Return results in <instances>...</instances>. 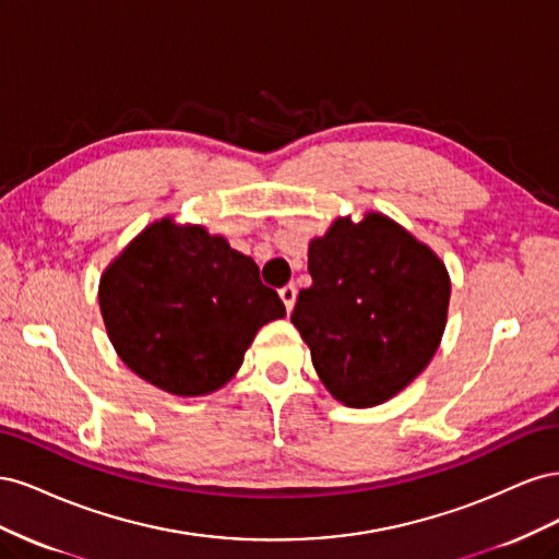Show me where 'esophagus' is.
<instances>
[{
    "instance_id": "obj_1",
    "label": "esophagus",
    "mask_w": 559,
    "mask_h": 559,
    "mask_svg": "<svg viewBox=\"0 0 559 559\" xmlns=\"http://www.w3.org/2000/svg\"><path fill=\"white\" fill-rule=\"evenodd\" d=\"M296 286L294 284H286V286H282L280 289V298H282V302H284V308H286V312H292L294 310V306H296Z\"/></svg>"
}]
</instances>
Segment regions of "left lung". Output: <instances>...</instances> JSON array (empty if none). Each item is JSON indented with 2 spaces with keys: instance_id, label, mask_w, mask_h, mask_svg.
I'll return each mask as SVG.
<instances>
[{
  "instance_id": "obj_1",
  "label": "left lung",
  "mask_w": 559,
  "mask_h": 559,
  "mask_svg": "<svg viewBox=\"0 0 559 559\" xmlns=\"http://www.w3.org/2000/svg\"><path fill=\"white\" fill-rule=\"evenodd\" d=\"M312 284L292 324L319 380L349 408L396 396L425 370L445 331L450 275L436 253L392 218H335L308 249Z\"/></svg>"
}]
</instances>
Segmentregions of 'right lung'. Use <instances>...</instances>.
<instances>
[{
  "label": "right lung",
  "instance_id": "1",
  "mask_svg": "<svg viewBox=\"0 0 559 559\" xmlns=\"http://www.w3.org/2000/svg\"><path fill=\"white\" fill-rule=\"evenodd\" d=\"M109 341L142 380L205 396L242 366L257 331L286 314L259 265L202 226H146L99 280Z\"/></svg>",
  "mask_w": 559,
  "mask_h": 559
}]
</instances>
